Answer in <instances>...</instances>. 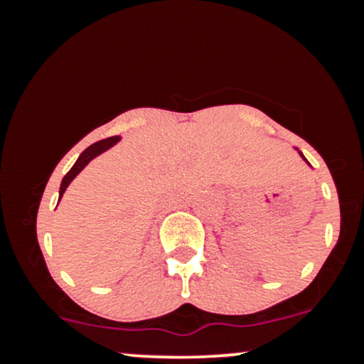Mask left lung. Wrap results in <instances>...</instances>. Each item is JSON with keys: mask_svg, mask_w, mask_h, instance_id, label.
Returning a JSON list of instances; mask_svg holds the SVG:
<instances>
[{"mask_svg": "<svg viewBox=\"0 0 364 364\" xmlns=\"http://www.w3.org/2000/svg\"><path fill=\"white\" fill-rule=\"evenodd\" d=\"M296 150H298V149H296ZM299 156H301V157L304 159V156H303V154H301V152H299ZM304 161H306V159H304ZM306 164H310V162H308V161H306Z\"/></svg>", "mask_w": 364, "mask_h": 364, "instance_id": "1", "label": "left lung"}]
</instances>
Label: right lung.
<instances>
[{
	"label": "right lung",
	"mask_w": 364,
	"mask_h": 364,
	"mask_svg": "<svg viewBox=\"0 0 364 364\" xmlns=\"http://www.w3.org/2000/svg\"><path fill=\"white\" fill-rule=\"evenodd\" d=\"M118 141H119V136H111V139L95 141V144H92L89 149L83 150V152L80 154V157H78L77 162H75V164H73V168L65 174V178H63L61 186H60V200H61L63 193H65V191H66V188H68L70 183H72L73 179L77 178V174L80 173V171L85 168L87 164H89L92 159L101 156L102 152H106L107 149H111L112 145H116V144H118ZM60 200H58V202H60Z\"/></svg>",
	"instance_id": "add662e5"
}]
</instances>
